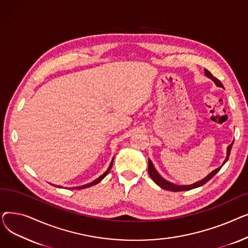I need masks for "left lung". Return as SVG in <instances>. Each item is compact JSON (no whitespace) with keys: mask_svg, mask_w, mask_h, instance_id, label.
<instances>
[{"mask_svg":"<svg viewBox=\"0 0 248 248\" xmlns=\"http://www.w3.org/2000/svg\"><path fill=\"white\" fill-rule=\"evenodd\" d=\"M204 73H205V75L208 77V78H210V79L216 84V86H218V87H221V88H224L223 87V84L220 82V80H218L216 77H214L211 73H210V71H208L207 69H204ZM232 145H233V141L231 142V144L227 147V153H226V158H225V160H224V162H223V164L221 165L219 168H217V169H215V170H213L210 174H208L204 179H202V180H200V181H198V182H196V183H194V184H191V185H176V184H174V183H171V182H169V181H167L166 179H164L159 173H158V171L155 170V167H154V165H153V163H152V161L149 159V169H148V172H149V175L151 176V178H152V180L155 182V184H157L158 186H160L162 189H164V190H167V191H172V192H180V191H188V190H192V189H195V188H198V187H201V186H203L204 184H206L208 181L209 180H211L219 171H220V169L222 168V166L227 162V160H228V158H229V155H230V152H231V148H232Z\"/></svg>","mask_w":248,"mask_h":248,"instance_id":"8db88e82","label":"left lung"}]
</instances>
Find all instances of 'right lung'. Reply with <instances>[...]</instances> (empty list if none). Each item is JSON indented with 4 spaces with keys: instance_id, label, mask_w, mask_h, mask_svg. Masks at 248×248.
<instances>
[{
    "instance_id": "right-lung-1",
    "label": "right lung",
    "mask_w": 248,
    "mask_h": 248,
    "mask_svg": "<svg viewBox=\"0 0 248 248\" xmlns=\"http://www.w3.org/2000/svg\"><path fill=\"white\" fill-rule=\"evenodd\" d=\"M112 163H113V158H112V160H111V162H110V164H109V167H108V170L104 172L100 177H98L97 179H95L94 181H93V182H90V183H88V184H85V185H82V186H78V187H73V188H70V189H76V190H80V189H85V188H88V187H91V186H93V185H96V184H98L99 182L106 177L108 174V172L110 171V169H111V167H112ZM55 187H58V188H62L61 186H56L55 185Z\"/></svg>"
}]
</instances>
